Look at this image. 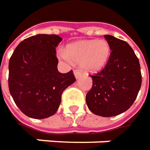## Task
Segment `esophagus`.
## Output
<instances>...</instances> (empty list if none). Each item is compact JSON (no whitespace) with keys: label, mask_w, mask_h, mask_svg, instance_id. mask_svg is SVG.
<instances>
[{"label":"esophagus","mask_w":150,"mask_h":150,"mask_svg":"<svg viewBox=\"0 0 150 150\" xmlns=\"http://www.w3.org/2000/svg\"><path fill=\"white\" fill-rule=\"evenodd\" d=\"M74 75H75V77L77 79V78H79L81 77V73L79 72V71H77V70H74Z\"/></svg>","instance_id":"1"}]
</instances>
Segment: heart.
Here are the masks:
<instances>
[{"instance_id":"1","label":"heart","mask_w":150,"mask_h":150,"mask_svg":"<svg viewBox=\"0 0 150 150\" xmlns=\"http://www.w3.org/2000/svg\"><path fill=\"white\" fill-rule=\"evenodd\" d=\"M59 56L66 61L80 64L84 70L96 72L106 64L110 56V47L105 40H83L69 44L65 52Z\"/></svg>"}]
</instances>
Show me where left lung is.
Segmentation results:
<instances>
[{
  "mask_svg": "<svg viewBox=\"0 0 150 150\" xmlns=\"http://www.w3.org/2000/svg\"><path fill=\"white\" fill-rule=\"evenodd\" d=\"M111 52L100 72L90 75L91 90L86 101L94 114L111 117L130 108L141 86V66L137 56L127 42L104 35Z\"/></svg>",
  "mask_w": 150,
  "mask_h": 150,
  "instance_id": "left-lung-1",
  "label": "left lung"
}]
</instances>
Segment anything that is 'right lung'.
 Returning <instances> with one entry per match:
<instances>
[{
    "label": "right lung",
    "instance_id": "add662e5",
    "mask_svg": "<svg viewBox=\"0 0 150 150\" xmlns=\"http://www.w3.org/2000/svg\"><path fill=\"white\" fill-rule=\"evenodd\" d=\"M62 39L56 35H37L24 39L9 62V90L22 113L45 119L57 111L61 95L76 78L73 70L57 69L56 47Z\"/></svg>",
    "mask_w": 150,
    "mask_h": 150
}]
</instances>
